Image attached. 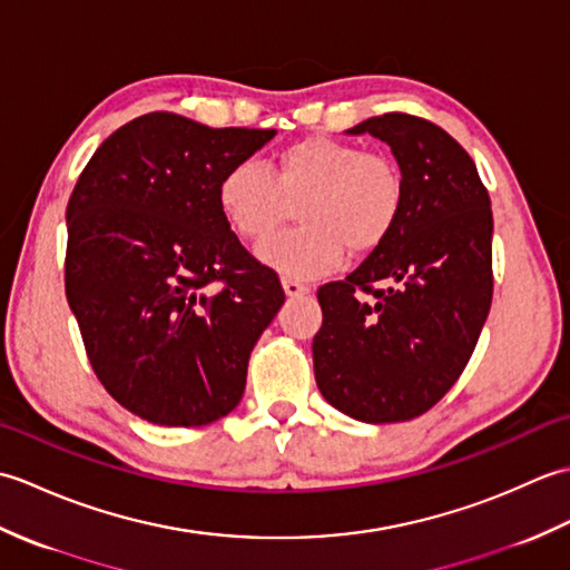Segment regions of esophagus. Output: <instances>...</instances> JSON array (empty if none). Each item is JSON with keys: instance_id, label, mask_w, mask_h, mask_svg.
<instances>
[{"instance_id": "1", "label": "esophagus", "mask_w": 570, "mask_h": 570, "mask_svg": "<svg viewBox=\"0 0 570 570\" xmlns=\"http://www.w3.org/2000/svg\"><path fill=\"white\" fill-rule=\"evenodd\" d=\"M282 286H284V294L286 296H306L311 288L306 286V284H301V282H296V278H282Z\"/></svg>"}]
</instances>
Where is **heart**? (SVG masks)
<instances>
[{"label":"heart","instance_id":"b5f03b06","mask_svg":"<svg viewBox=\"0 0 570 570\" xmlns=\"http://www.w3.org/2000/svg\"><path fill=\"white\" fill-rule=\"evenodd\" d=\"M301 195L302 227L264 242L257 257L288 278L323 276L341 266L345 247L370 252L394 229L404 203V178L384 154L350 141L308 137L276 156L274 174L259 161H239L220 178L217 205L242 239H265L287 203Z\"/></svg>","mask_w":570,"mask_h":570}]
</instances>
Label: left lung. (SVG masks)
Segmentation results:
<instances>
[{
    "label": "left lung",
    "instance_id": "8db88e82",
    "mask_svg": "<svg viewBox=\"0 0 570 570\" xmlns=\"http://www.w3.org/2000/svg\"><path fill=\"white\" fill-rule=\"evenodd\" d=\"M347 135L392 149L404 203L390 237L345 282L318 288L313 370L325 402L350 419L409 421L455 384L488 321L490 196L468 151L429 119L390 112Z\"/></svg>",
    "mask_w": 570,
    "mask_h": 570
}]
</instances>
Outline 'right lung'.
<instances>
[{
	"label": "right lung",
	"instance_id": "obj_1",
	"mask_svg": "<svg viewBox=\"0 0 570 570\" xmlns=\"http://www.w3.org/2000/svg\"><path fill=\"white\" fill-rule=\"evenodd\" d=\"M274 135L149 112L100 144L68 200L66 296L90 365L156 426L227 416L284 304L217 205L220 178Z\"/></svg>",
	"mask_w": 570,
	"mask_h": 570
}]
</instances>
